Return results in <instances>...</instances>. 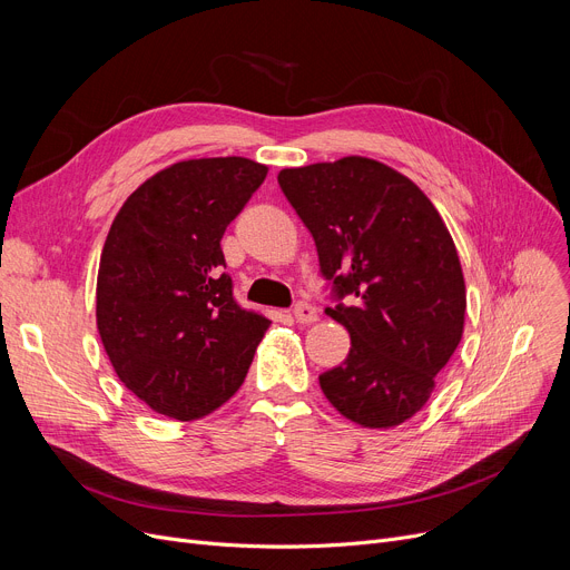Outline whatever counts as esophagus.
Masks as SVG:
<instances>
[{"mask_svg": "<svg viewBox=\"0 0 570 570\" xmlns=\"http://www.w3.org/2000/svg\"><path fill=\"white\" fill-rule=\"evenodd\" d=\"M293 316L301 325H312V323L318 321V312L309 303H297L295 309H293Z\"/></svg>", "mask_w": 570, "mask_h": 570, "instance_id": "esophagus-1", "label": "esophagus"}]
</instances>
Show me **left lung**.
Wrapping results in <instances>:
<instances>
[{
	"label": "left lung",
	"instance_id": "1",
	"mask_svg": "<svg viewBox=\"0 0 570 570\" xmlns=\"http://www.w3.org/2000/svg\"><path fill=\"white\" fill-rule=\"evenodd\" d=\"M279 187L309 228L321 273L351 305L325 314L351 335L318 376L351 423L387 430L421 411L464 333L466 286L451 233L400 170L367 157L284 168Z\"/></svg>",
	"mask_w": 570,
	"mask_h": 570
}]
</instances>
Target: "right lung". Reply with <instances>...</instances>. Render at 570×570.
Returning <instances> with one entry per match:
<instances>
[{"instance_id":"add662e5","label":"right lung","mask_w":570,"mask_h":570,"mask_svg":"<svg viewBox=\"0 0 570 570\" xmlns=\"http://www.w3.org/2000/svg\"><path fill=\"white\" fill-rule=\"evenodd\" d=\"M267 166L245 157L177 161L125 200L97 277L108 361L149 409L198 421L243 385L269 321L233 301L222 237Z\"/></svg>"}]
</instances>
